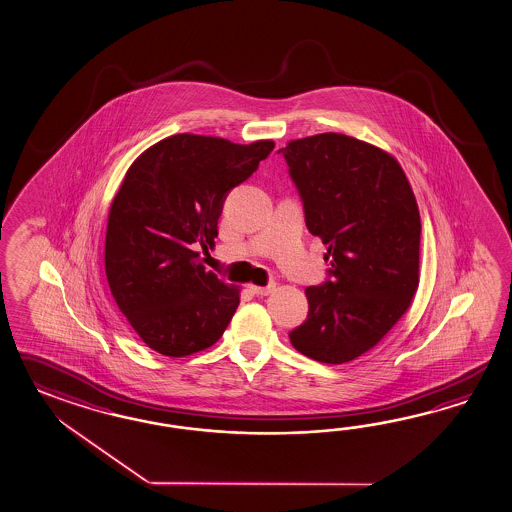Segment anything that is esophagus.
<instances>
[{
  "mask_svg": "<svg viewBox=\"0 0 512 512\" xmlns=\"http://www.w3.org/2000/svg\"><path fill=\"white\" fill-rule=\"evenodd\" d=\"M253 290V294H257V296H268V294H272L275 290V283H270V285H266V287H251Z\"/></svg>",
  "mask_w": 512,
  "mask_h": 512,
  "instance_id": "34e87169",
  "label": "esophagus"
}]
</instances>
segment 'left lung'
<instances>
[{"label": "left lung", "mask_w": 512, "mask_h": 512, "mask_svg": "<svg viewBox=\"0 0 512 512\" xmlns=\"http://www.w3.org/2000/svg\"><path fill=\"white\" fill-rule=\"evenodd\" d=\"M279 151L331 266L324 285L305 288L309 316L288 337L305 357L344 364L377 346L411 307L420 283L418 203L398 161L359 138L322 133Z\"/></svg>", "instance_id": "1"}]
</instances>
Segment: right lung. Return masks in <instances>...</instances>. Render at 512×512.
Returning <instances> with one entry per match:
<instances>
[{
	"label": "right lung",
	"mask_w": 512,
	"mask_h": 512,
	"mask_svg": "<svg viewBox=\"0 0 512 512\" xmlns=\"http://www.w3.org/2000/svg\"><path fill=\"white\" fill-rule=\"evenodd\" d=\"M274 146L181 133L129 166L109 209L105 274L118 309L148 348L187 357L224 335L240 288L205 270L196 248L214 246L227 192Z\"/></svg>",
	"instance_id": "add662e5"
}]
</instances>
